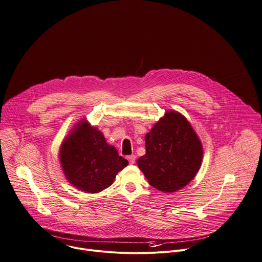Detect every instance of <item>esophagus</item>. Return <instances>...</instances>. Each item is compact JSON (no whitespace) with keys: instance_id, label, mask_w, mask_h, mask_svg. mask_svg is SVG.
<instances>
[{"instance_id":"obj_1","label":"esophagus","mask_w":262,"mask_h":262,"mask_svg":"<svg viewBox=\"0 0 262 262\" xmlns=\"http://www.w3.org/2000/svg\"><path fill=\"white\" fill-rule=\"evenodd\" d=\"M126 158H127V160H128V162L129 163H135V161H136V155L135 154H132V155H128V156H126Z\"/></svg>"}]
</instances>
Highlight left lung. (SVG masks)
Here are the masks:
<instances>
[{"mask_svg":"<svg viewBox=\"0 0 262 262\" xmlns=\"http://www.w3.org/2000/svg\"><path fill=\"white\" fill-rule=\"evenodd\" d=\"M146 154L137 164L149 184L162 192H175L198 173L203 147L189 122L177 112H167L145 137Z\"/></svg>","mask_w":262,"mask_h":262,"instance_id":"left-lung-1","label":"left lung"}]
</instances>
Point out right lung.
I'll list each match as a JSON object with an SVG mask.
<instances>
[{
  "instance_id": "add662e5",
  "label": "right lung",
  "mask_w": 262,
  "mask_h": 262,
  "mask_svg": "<svg viewBox=\"0 0 262 262\" xmlns=\"http://www.w3.org/2000/svg\"><path fill=\"white\" fill-rule=\"evenodd\" d=\"M59 159L70 183L87 193H98L109 187L128 161L115 147L106 143L96 127L81 121L63 141Z\"/></svg>"
}]
</instances>
